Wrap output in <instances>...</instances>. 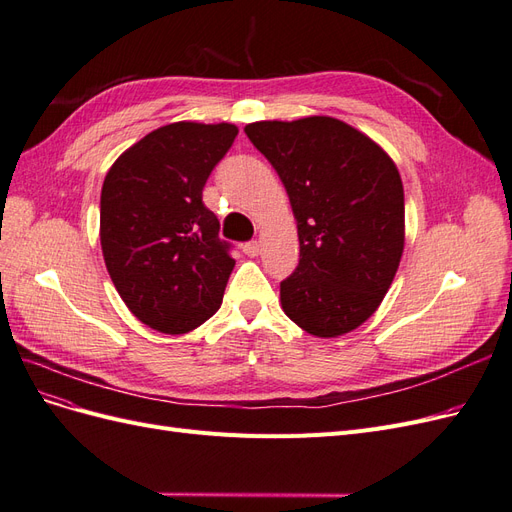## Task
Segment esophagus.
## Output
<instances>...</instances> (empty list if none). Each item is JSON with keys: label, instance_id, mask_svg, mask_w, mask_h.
Segmentation results:
<instances>
[{"label": "esophagus", "instance_id": "34e87169", "mask_svg": "<svg viewBox=\"0 0 512 512\" xmlns=\"http://www.w3.org/2000/svg\"><path fill=\"white\" fill-rule=\"evenodd\" d=\"M243 254L245 256H250V258H254V256H258V252H260V243L258 241H250V243H245L243 247Z\"/></svg>", "mask_w": 512, "mask_h": 512}]
</instances>
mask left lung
I'll return each instance as SVG.
<instances>
[{
    "label": "left lung",
    "instance_id": "8db88e82",
    "mask_svg": "<svg viewBox=\"0 0 512 512\" xmlns=\"http://www.w3.org/2000/svg\"><path fill=\"white\" fill-rule=\"evenodd\" d=\"M245 134L277 170L297 220L301 258L280 284L286 316L316 337L361 327L404 254V185L395 162L333 117L256 121Z\"/></svg>",
    "mask_w": 512,
    "mask_h": 512
}]
</instances>
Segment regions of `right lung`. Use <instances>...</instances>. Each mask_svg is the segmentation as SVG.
I'll use <instances>...</instances> for the list:
<instances>
[{"label": "right lung", "instance_id": "right-lung-1", "mask_svg": "<svg viewBox=\"0 0 512 512\" xmlns=\"http://www.w3.org/2000/svg\"><path fill=\"white\" fill-rule=\"evenodd\" d=\"M237 134L232 123H168L123 151L104 177L108 275L130 312L160 333H188L222 305L235 260L203 188Z\"/></svg>", "mask_w": 512, "mask_h": 512}]
</instances>
